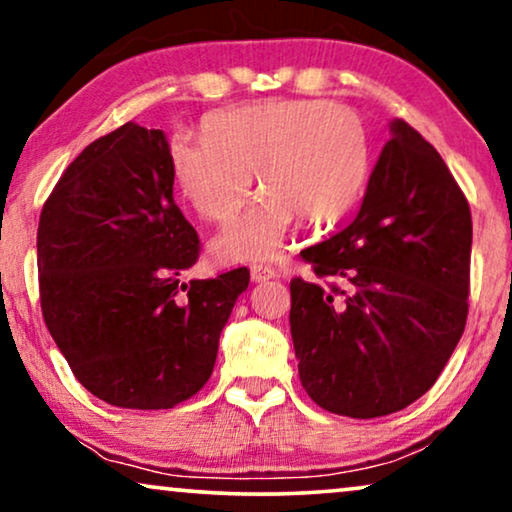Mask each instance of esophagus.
Wrapping results in <instances>:
<instances>
[{
	"label": "esophagus",
	"mask_w": 512,
	"mask_h": 512,
	"mask_svg": "<svg viewBox=\"0 0 512 512\" xmlns=\"http://www.w3.org/2000/svg\"><path fill=\"white\" fill-rule=\"evenodd\" d=\"M277 275L279 272L275 268H270V265H251V279H254V282H268V279Z\"/></svg>",
	"instance_id": "1"
}]
</instances>
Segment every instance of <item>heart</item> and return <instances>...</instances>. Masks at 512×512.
Here are the masks:
<instances>
[{
    "label": "heart",
    "instance_id": "b5f03b06",
    "mask_svg": "<svg viewBox=\"0 0 512 512\" xmlns=\"http://www.w3.org/2000/svg\"><path fill=\"white\" fill-rule=\"evenodd\" d=\"M170 167L205 221L226 223L254 191L263 195L212 240L223 263L272 261L293 223L333 226L366 193L373 151L363 118L326 100L251 104L212 114L205 132H174Z\"/></svg>",
    "mask_w": 512,
    "mask_h": 512
}]
</instances>
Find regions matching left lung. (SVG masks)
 Instances as JSON below:
<instances>
[{"label":"left lung","instance_id":"left-lung-1","mask_svg":"<svg viewBox=\"0 0 512 512\" xmlns=\"http://www.w3.org/2000/svg\"><path fill=\"white\" fill-rule=\"evenodd\" d=\"M356 219L300 251L331 289L291 279L300 382L335 415L373 419L433 387L464 333L473 223L440 153L391 121Z\"/></svg>","mask_w":512,"mask_h":512}]
</instances>
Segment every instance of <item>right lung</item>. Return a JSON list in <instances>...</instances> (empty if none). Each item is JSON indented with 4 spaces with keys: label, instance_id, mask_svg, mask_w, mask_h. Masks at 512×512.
I'll return each mask as SVG.
<instances>
[{
    "label": "right lung",
    "instance_id": "obj_1",
    "mask_svg": "<svg viewBox=\"0 0 512 512\" xmlns=\"http://www.w3.org/2000/svg\"><path fill=\"white\" fill-rule=\"evenodd\" d=\"M198 256L163 130L125 123L62 172L39 219L41 312L90 394L167 410L205 387L249 270L179 284Z\"/></svg>",
    "mask_w": 512,
    "mask_h": 512
}]
</instances>
